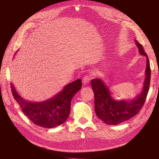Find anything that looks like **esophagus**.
Returning <instances> with one entry per match:
<instances>
[{
	"mask_svg": "<svg viewBox=\"0 0 159 159\" xmlns=\"http://www.w3.org/2000/svg\"><path fill=\"white\" fill-rule=\"evenodd\" d=\"M91 79H92L91 76H89V75L84 76L83 78V85H86V84H89L90 83V80H91Z\"/></svg>",
	"mask_w": 159,
	"mask_h": 159,
	"instance_id": "esophagus-1",
	"label": "esophagus"
}]
</instances>
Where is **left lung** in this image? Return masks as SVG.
<instances>
[{"label": "left lung", "mask_w": 159, "mask_h": 159, "mask_svg": "<svg viewBox=\"0 0 159 159\" xmlns=\"http://www.w3.org/2000/svg\"><path fill=\"white\" fill-rule=\"evenodd\" d=\"M139 52L147 59L145 78L141 91L133 99L116 100L110 86L102 79H94L91 80V87L94 94V110L97 116L106 124L116 125L129 120L141 109L147 96L151 80L150 63L143 47L134 39Z\"/></svg>", "instance_id": "left-lung-1"}]
</instances>
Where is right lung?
<instances>
[{"label":"right lung","mask_w":159,"mask_h":159,"mask_svg":"<svg viewBox=\"0 0 159 159\" xmlns=\"http://www.w3.org/2000/svg\"><path fill=\"white\" fill-rule=\"evenodd\" d=\"M82 87L80 79L65 85L52 97L40 102L30 101L20 96L11 83L12 95L24 114L36 125L51 129L66 120L70 112V102Z\"/></svg>","instance_id":"right-lung-1"}]
</instances>
